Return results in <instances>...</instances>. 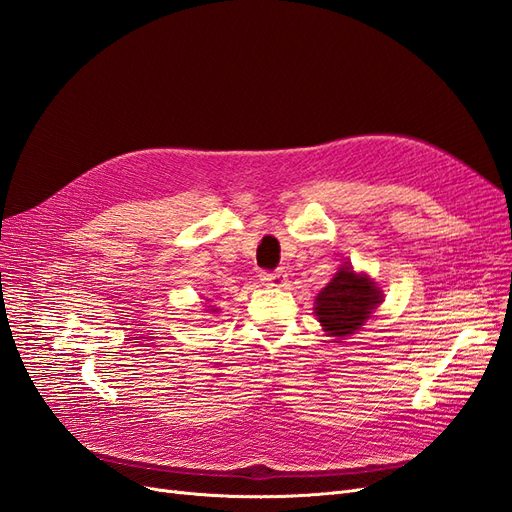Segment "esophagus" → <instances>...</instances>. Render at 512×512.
<instances>
[{
  "label": "esophagus",
  "mask_w": 512,
  "mask_h": 512,
  "mask_svg": "<svg viewBox=\"0 0 512 512\" xmlns=\"http://www.w3.org/2000/svg\"><path fill=\"white\" fill-rule=\"evenodd\" d=\"M260 282L271 288H282L286 286V273L284 271H262Z\"/></svg>",
  "instance_id": "1"
}]
</instances>
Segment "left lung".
I'll use <instances>...</instances> for the list:
<instances>
[{
    "label": "left lung",
    "mask_w": 512,
    "mask_h": 512,
    "mask_svg": "<svg viewBox=\"0 0 512 512\" xmlns=\"http://www.w3.org/2000/svg\"><path fill=\"white\" fill-rule=\"evenodd\" d=\"M384 294L371 277L342 265L333 280L320 290L314 312L329 337L344 339L359 331L382 303Z\"/></svg>",
    "instance_id": "obj_1"
}]
</instances>
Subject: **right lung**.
<instances>
[{"mask_svg": "<svg viewBox=\"0 0 512 512\" xmlns=\"http://www.w3.org/2000/svg\"><path fill=\"white\" fill-rule=\"evenodd\" d=\"M209 312H213V314H215V312H218V309H209Z\"/></svg>", "mask_w": 512, "mask_h": 512, "instance_id": "1", "label": "right lung"}]
</instances>
